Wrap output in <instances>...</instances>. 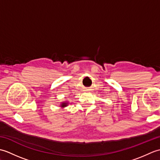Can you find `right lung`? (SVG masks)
Segmentation results:
<instances>
[{"label":"right lung","mask_w":160,"mask_h":160,"mask_svg":"<svg viewBox=\"0 0 160 160\" xmlns=\"http://www.w3.org/2000/svg\"><path fill=\"white\" fill-rule=\"evenodd\" d=\"M67 104H68V102H62V104H60V106L62 108H64V107H67Z\"/></svg>","instance_id":"add662e5"}]
</instances>
